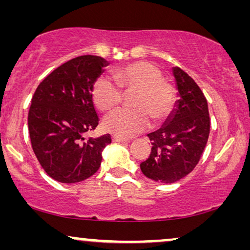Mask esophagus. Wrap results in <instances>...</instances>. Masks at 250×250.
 I'll return each instance as SVG.
<instances>
[{
	"mask_svg": "<svg viewBox=\"0 0 250 250\" xmlns=\"http://www.w3.org/2000/svg\"><path fill=\"white\" fill-rule=\"evenodd\" d=\"M112 141L119 142V143H128L129 140L125 138H121V136H117V135H114L112 136Z\"/></svg>",
	"mask_w": 250,
	"mask_h": 250,
	"instance_id": "esophagus-1",
	"label": "esophagus"
}]
</instances>
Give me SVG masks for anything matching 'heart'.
I'll list each match as a JSON object with an SVG mask.
<instances>
[{"mask_svg": "<svg viewBox=\"0 0 250 250\" xmlns=\"http://www.w3.org/2000/svg\"><path fill=\"white\" fill-rule=\"evenodd\" d=\"M116 80L99 77L92 87V99L99 110L110 111L122 104L123 92L136 91L132 99L133 109H119L105 117L107 132L131 138L150 126L152 118L163 122L173 110L175 90L163 78L158 68L146 61H136L114 71Z\"/></svg>", "mask_w": 250, "mask_h": 250, "instance_id": "1", "label": "heart"}]
</instances>
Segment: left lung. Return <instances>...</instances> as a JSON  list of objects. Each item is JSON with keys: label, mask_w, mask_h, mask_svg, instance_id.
I'll use <instances>...</instances> for the list:
<instances>
[{"label": "left lung", "mask_w": 250, "mask_h": 250, "mask_svg": "<svg viewBox=\"0 0 250 250\" xmlns=\"http://www.w3.org/2000/svg\"><path fill=\"white\" fill-rule=\"evenodd\" d=\"M173 75L180 100L162 127L148 134L151 152L140 164L148 179L160 183L177 182L192 172L209 136L208 104L200 87L179 67Z\"/></svg>", "instance_id": "left-lung-1"}]
</instances>
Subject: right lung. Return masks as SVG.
<instances>
[{"label": "right lung", "mask_w": 250, "mask_h": 250, "mask_svg": "<svg viewBox=\"0 0 250 250\" xmlns=\"http://www.w3.org/2000/svg\"><path fill=\"white\" fill-rule=\"evenodd\" d=\"M109 62L97 56L74 58L44 78L33 95L28 131L41 166L61 183L84 181L99 169L110 134L88 140L99 117L92 87Z\"/></svg>", "instance_id": "1"}]
</instances>
